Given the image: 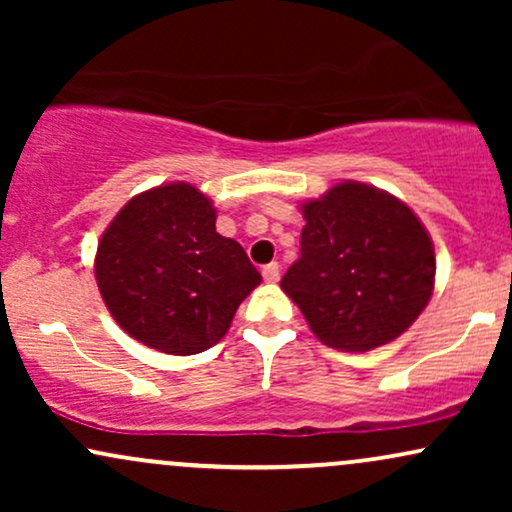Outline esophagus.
<instances>
[{
  "label": "esophagus",
  "mask_w": 512,
  "mask_h": 512,
  "mask_svg": "<svg viewBox=\"0 0 512 512\" xmlns=\"http://www.w3.org/2000/svg\"><path fill=\"white\" fill-rule=\"evenodd\" d=\"M262 276H264V281H267V284H276V281H279V276H281L279 262H269L267 267L262 269Z\"/></svg>",
  "instance_id": "esophagus-1"
}]
</instances>
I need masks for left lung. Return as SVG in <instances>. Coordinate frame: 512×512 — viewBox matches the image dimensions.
Instances as JSON below:
<instances>
[{
	"instance_id": "8db88e82",
	"label": "left lung",
	"mask_w": 512,
	"mask_h": 512,
	"mask_svg": "<svg viewBox=\"0 0 512 512\" xmlns=\"http://www.w3.org/2000/svg\"><path fill=\"white\" fill-rule=\"evenodd\" d=\"M301 257L281 289L322 344L370 351L390 344L431 301L436 252L397 197L346 180L303 204Z\"/></svg>"
}]
</instances>
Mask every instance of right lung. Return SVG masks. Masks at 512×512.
I'll return each mask as SVG.
<instances>
[{
    "label": "right lung",
    "mask_w": 512,
    "mask_h": 512,
    "mask_svg": "<svg viewBox=\"0 0 512 512\" xmlns=\"http://www.w3.org/2000/svg\"><path fill=\"white\" fill-rule=\"evenodd\" d=\"M96 281L129 337L173 356L207 351L262 281L195 185L170 182L132 197L105 228Z\"/></svg>",
    "instance_id": "1"
}]
</instances>
